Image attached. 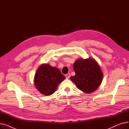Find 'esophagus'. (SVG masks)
I'll return each instance as SVG.
<instances>
[{
  "label": "esophagus",
  "instance_id": "esophagus-1",
  "mask_svg": "<svg viewBox=\"0 0 129 129\" xmlns=\"http://www.w3.org/2000/svg\"><path fill=\"white\" fill-rule=\"evenodd\" d=\"M65 77L67 79H69L70 77V73H67V74L65 75Z\"/></svg>",
  "mask_w": 129,
  "mask_h": 129
}]
</instances>
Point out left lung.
<instances>
[{
  "mask_svg": "<svg viewBox=\"0 0 129 129\" xmlns=\"http://www.w3.org/2000/svg\"><path fill=\"white\" fill-rule=\"evenodd\" d=\"M73 68L75 75L71 76V80L81 91L90 93L96 90L100 85L103 73L94 59H77L74 63Z\"/></svg>",
  "mask_w": 129,
  "mask_h": 129,
  "instance_id": "obj_1",
  "label": "left lung"
}]
</instances>
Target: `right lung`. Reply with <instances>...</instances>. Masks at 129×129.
<instances>
[{
	"mask_svg": "<svg viewBox=\"0 0 129 129\" xmlns=\"http://www.w3.org/2000/svg\"><path fill=\"white\" fill-rule=\"evenodd\" d=\"M65 79V77L57 67L43 64L37 71L34 82L39 92L50 96L56 91L58 84Z\"/></svg>",
	"mask_w": 129,
	"mask_h": 129,
	"instance_id": "1",
	"label": "right lung"
}]
</instances>
